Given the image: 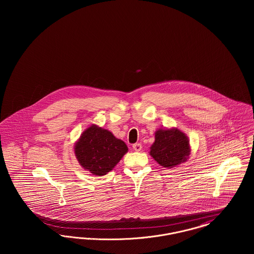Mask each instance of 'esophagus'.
I'll return each instance as SVG.
<instances>
[{
    "label": "esophagus",
    "mask_w": 254,
    "mask_h": 254,
    "mask_svg": "<svg viewBox=\"0 0 254 254\" xmlns=\"http://www.w3.org/2000/svg\"><path fill=\"white\" fill-rule=\"evenodd\" d=\"M133 149L135 150V151H141V149H142V145L141 144H139V143H136V144H134L132 145Z\"/></svg>",
    "instance_id": "1"
}]
</instances>
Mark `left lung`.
<instances>
[{
    "label": "left lung",
    "instance_id": "obj_1",
    "mask_svg": "<svg viewBox=\"0 0 254 254\" xmlns=\"http://www.w3.org/2000/svg\"><path fill=\"white\" fill-rule=\"evenodd\" d=\"M188 136L176 127L160 128L155 131V141L149 155L164 168H175L187 162L190 154Z\"/></svg>",
    "mask_w": 254,
    "mask_h": 254
}]
</instances>
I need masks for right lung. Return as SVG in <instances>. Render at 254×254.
I'll list each match as a JSON object with an SVG mask.
<instances>
[{"label": "right lung", "instance_id": "add662e5", "mask_svg": "<svg viewBox=\"0 0 254 254\" xmlns=\"http://www.w3.org/2000/svg\"><path fill=\"white\" fill-rule=\"evenodd\" d=\"M127 150L124 141L96 125L84 130L74 145V153L81 167L96 176L112 170Z\"/></svg>", "mask_w": 254, "mask_h": 254}]
</instances>
